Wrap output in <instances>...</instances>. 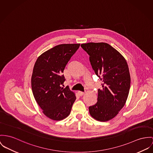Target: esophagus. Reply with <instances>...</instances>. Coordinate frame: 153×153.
<instances>
[{
  "mask_svg": "<svg viewBox=\"0 0 153 153\" xmlns=\"http://www.w3.org/2000/svg\"><path fill=\"white\" fill-rule=\"evenodd\" d=\"M78 94H79V95L82 96V95H83L84 94V93L82 92V91H78Z\"/></svg>",
  "mask_w": 153,
  "mask_h": 153,
  "instance_id": "esophagus-1",
  "label": "esophagus"
}]
</instances>
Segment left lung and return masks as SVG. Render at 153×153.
I'll use <instances>...</instances> for the list:
<instances>
[{
    "label": "left lung",
    "mask_w": 153,
    "mask_h": 153,
    "mask_svg": "<svg viewBox=\"0 0 153 153\" xmlns=\"http://www.w3.org/2000/svg\"><path fill=\"white\" fill-rule=\"evenodd\" d=\"M89 55L95 73L102 82L98 101L89 106L90 115L106 122L115 117L124 106L129 93L130 76L127 62L117 49L105 42L82 44Z\"/></svg>",
    "instance_id": "1"
}]
</instances>
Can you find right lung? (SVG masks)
Listing matches in <instances>:
<instances>
[{
  "mask_svg": "<svg viewBox=\"0 0 153 153\" xmlns=\"http://www.w3.org/2000/svg\"><path fill=\"white\" fill-rule=\"evenodd\" d=\"M80 44H60L42 53L36 59L31 76L35 101L43 114L53 120L68 117L76 97L68 88L62 87V73Z\"/></svg>",
  "mask_w": 153,
  "mask_h": 153,
  "instance_id": "right-lung-1",
  "label": "right lung"
}]
</instances>
